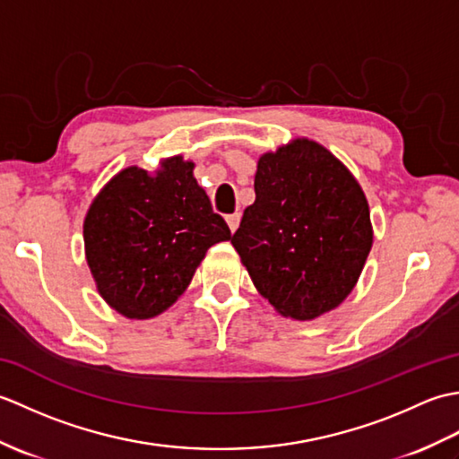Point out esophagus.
Returning a JSON list of instances; mask_svg holds the SVG:
<instances>
[{"instance_id": "obj_1", "label": "esophagus", "mask_w": 459, "mask_h": 459, "mask_svg": "<svg viewBox=\"0 0 459 459\" xmlns=\"http://www.w3.org/2000/svg\"><path fill=\"white\" fill-rule=\"evenodd\" d=\"M238 222H240V212H232V214H227V224L229 229L235 232L238 229Z\"/></svg>"}]
</instances>
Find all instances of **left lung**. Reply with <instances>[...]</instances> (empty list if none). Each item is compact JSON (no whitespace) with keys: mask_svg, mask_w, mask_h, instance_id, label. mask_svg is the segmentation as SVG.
I'll return each instance as SVG.
<instances>
[{"mask_svg":"<svg viewBox=\"0 0 459 459\" xmlns=\"http://www.w3.org/2000/svg\"><path fill=\"white\" fill-rule=\"evenodd\" d=\"M255 193L230 242L256 290L291 319L335 309L373 247L357 179L324 145L298 138L258 160Z\"/></svg>","mask_w":459,"mask_h":459,"instance_id":"obj_1","label":"left lung"}]
</instances>
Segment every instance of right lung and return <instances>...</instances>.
I'll list each match as a JSON object with an SVG mask.
<instances>
[{
	"label": "right lung",
	"mask_w": 459,
	"mask_h": 459,
	"mask_svg": "<svg viewBox=\"0 0 459 459\" xmlns=\"http://www.w3.org/2000/svg\"><path fill=\"white\" fill-rule=\"evenodd\" d=\"M193 168L181 155L153 175L132 165L86 212V262L106 304L126 317L160 316L189 286L204 252L230 240Z\"/></svg>",
	"instance_id": "add662e5"
}]
</instances>
